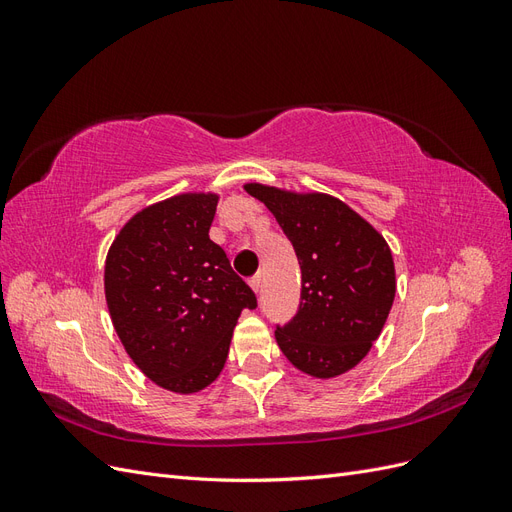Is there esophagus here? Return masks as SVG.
Instances as JSON below:
<instances>
[{
	"label": "esophagus",
	"mask_w": 512,
	"mask_h": 512,
	"mask_svg": "<svg viewBox=\"0 0 512 512\" xmlns=\"http://www.w3.org/2000/svg\"><path fill=\"white\" fill-rule=\"evenodd\" d=\"M260 286H262V277L260 275H254L252 280H250V288L258 294V290H260Z\"/></svg>",
	"instance_id": "obj_1"
}]
</instances>
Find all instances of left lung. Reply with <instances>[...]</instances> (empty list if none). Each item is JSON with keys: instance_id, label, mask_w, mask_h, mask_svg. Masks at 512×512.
<instances>
[{"instance_id": "left-lung-1", "label": "left lung", "mask_w": 512, "mask_h": 512, "mask_svg": "<svg viewBox=\"0 0 512 512\" xmlns=\"http://www.w3.org/2000/svg\"><path fill=\"white\" fill-rule=\"evenodd\" d=\"M282 226L301 265V305L277 346L303 374L329 380L359 365L395 301V262L380 232L344 200L245 183Z\"/></svg>"}]
</instances>
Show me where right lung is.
<instances>
[{
    "label": "right lung",
    "instance_id": "right-lung-1",
    "mask_svg": "<svg viewBox=\"0 0 512 512\" xmlns=\"http://www.w3.org/2000/svg\"><path fill=\"white\" fill-rule=\"evenodd\" d=\"M220 194L183 192L121 226L104 262L117 337L162 389L192 395L222 374L232 331L256 297L209 239Z\"/></svg>",
    "mask_w": 512,
    "mask_h": 512
}]
</instances>
